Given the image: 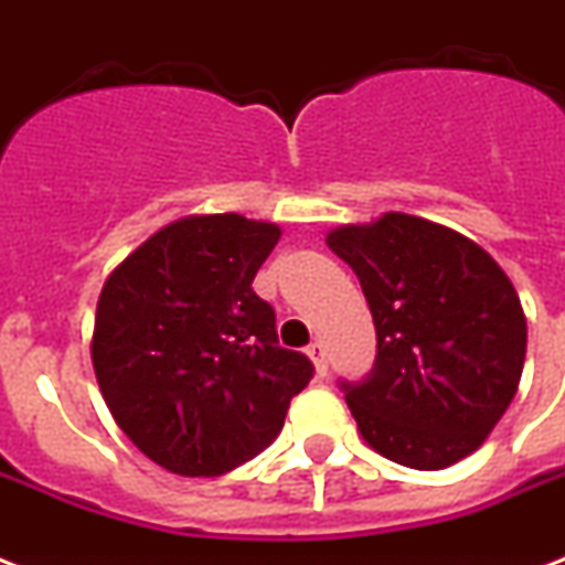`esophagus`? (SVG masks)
Returning a JSON list of instances; mask_svg holds the SVG:
<instances>
[{
  "label": "esophagus",
  "mask_w": 565,
  "mask_h": 565,
  "mask_svg": "<svg viewBox=\"0 0 565 565\" xmlns=\"http://www.w3.org/2000/svg\"><path fill=\"white\" fill-rule=\"evenodd\" d=\"M308 354H310V361H313V366H317L319 375H326V372H328V352H326V345L319 343V340H313V343L308 345Z\"/></svg>",
  "instance_id": "1"
}]
</instances>
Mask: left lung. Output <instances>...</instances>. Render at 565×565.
<instances>
[{
  "label": "left lung",
  "mask_w": 565,
  "mask_h": 565,
  "mask_svg": "<svg viewBox=\"0 0 565 565\" xmlns=\"http://www.w3.org/2000/svg\"><path fill=\"white\" fill-rule=\"evenodd\" d=\"M328 248L354 269L375 322L372 372L340 381L363 439L425 472L472 455L525 366V313L504 269L463 234L407 213L343 225Z\"/></svg>",
  "instance_id": "1"
}]
</instances>
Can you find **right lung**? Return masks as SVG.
<instances>
[{"label": "right lung", "mask_w": 565, "mask_h": 565, "mask_svg": "<svg viewBox=\"0 0 565 565\" xmlns=\"http://www.w3.org/2000/svg\"><path fill=\"white\" fill-rule=\"evenodd\" d=\"M281 237L239 213L161 228L108 275L96 305L93 370L110 416L163 469L231 472L284 428L313 377L278 345L275 310L252 290Z\"/></svg>", "instance_id": "right-lung-1"}]
</instances>
